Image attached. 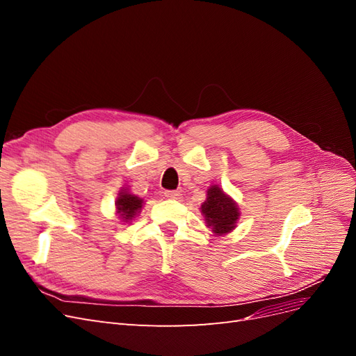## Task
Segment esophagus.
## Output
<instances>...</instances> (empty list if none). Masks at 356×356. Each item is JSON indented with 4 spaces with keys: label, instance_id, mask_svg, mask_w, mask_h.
I'll list each match as a JSON object with an SVG mask.
<instances>
[{
    "label": "esophagus",
    "instance_id": "34e87169",
    "mask_svg": "<svg viewBox=\"0 0 356 356\" xmlns=\"http://www.w3.org/2000/svg\"><path fill=\"white\" fill-rule=\"evenodd\" d=\"M165 196L168 199H181L182 197L181 191H178V190H168V191H165Z\"/></svg>",
    "mask_w": 356,
    "mask_h": 356
}]
</instances>
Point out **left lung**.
I'll use <instances>...</instances> for the list:
<instances>
[{
  "label": "left lung",
  "instance_id": "obj_1",
  "mask_svg": "<svg viewBox=\"0 0 356 356\" xmlns=\"http://www.w3.org/2000/svg\"><path fill=\"white\" fill-rule=\"evenodd\" d=\"M200 212L213 236H225L233 232L241 217L238 203L217 184L208 187L207 200L200 204Z\"/></svg>",
  "mask_w": 356,
  "mask_h": 356
}]
</instances>
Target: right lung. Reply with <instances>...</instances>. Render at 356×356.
Instances as JSON below:
<instances>
[{
    "label": "right lung",
    "mask_w": 356,
    "mask_h": 356,
    "mask_svg": "<svg viewBox=\"0 0 356 356\" xmlns=\"http://www.w3.org/2000/svg\"><path fill=\"white\" fill-rule=\"evenodd\" d=\"M143 207L144 199L134 195L127 187H123L118 191V196L115 199V213L118 215V220H122L123 222H131L143 211Z\"/></svg>",
    "instance_id": "add662e5"
}]
</instances>
